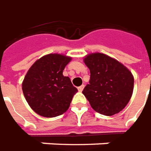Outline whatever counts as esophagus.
I'll return each instance as SVG.
<instances>
[{"label": "esophagus", "mask_w": 151, "mask_h": 151, "mask_svg": "<svg viewBox=\"0 0 151 151\" xmlns=\"http://www.w3.org/2000/svg\"><path fill=\"white\" fill-rule=\"evenodd\" d=\"M84 84H83V85H81V86H80V87H78V90H79V92H82L83 89H84Z\"/></svg>", "instance_id": "obj_1"}]
</instances>
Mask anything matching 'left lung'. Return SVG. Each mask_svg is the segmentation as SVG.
Returning <instances> with one entry per match:
<instances>
[{"mask_svg":"<svg viewBox=\"0 0 151 151\" xmlns=\"http://www.w3.org/2000/svg\"><path fill=\"white\" fill-rule=\"evenodd\" d=\"M84 62L90 70V80L82 93L92 108L108 116L121 111L133 91L134 79L131 71L104 53L88 54Z\"/></svg>","mask_w":151,"mask_h":151,"instance_id":"obj_1","label":"left lung"}]
</instances>
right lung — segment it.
<instances>
[{"label": "right lung", "instance_id": "1", "mask_svg": "<svg viewBox=\"0 0 151 151\" xmlns=\"http://www.w3.org/2000/svg\"><path fill=\"white\" fill-rule=\"evenodd\" d=\"M70 57L50 53L36 61L24 77L22 88L27 103L43 117L63 115L70 106L77 88L63 75Z\"/></svg>", "mask_w": 151, "mask_h": 151}]
</instances>
